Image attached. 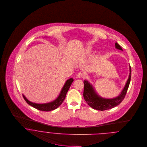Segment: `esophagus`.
Segmentation results:
<instances>
[{"instance_id": "34e87169", "label": "esophagus", "mask_w": 147, "mask_h": 147, "mask_svg": "<svg viewBox=\"0 0 147 147\" xmlns=\"http://www.w3.org/2000/svg\"><path fill=\"white\" fill-rule=\"evenodd\" d=\"M76 76H77L78 78H84L85 76V75L84 73L82 72H79L78 74Z\"/></svg>"}]
</instances>
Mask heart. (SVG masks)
<instances>
[{"instance_id":"heart-1","label":"heart","mask_w":147,"mask_h":147,"mask_svg":"<svg viewBox=\"0 0 147 147\" xmlns=\"http://www.w3.org/2000/svg\"><path fill=\"white\" fill-rule=\"evenodd\" d=\"M92 51V48L90 47H87L86 49V53H89L90 51Z\"/></svg>"}]
</instances>
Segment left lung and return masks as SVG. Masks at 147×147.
Masks as SVG:
<instances>
[{
  "mask_svg": "<svg viewBox=\"0 0 147 147\" xmlns=\"http://www.w3.org/2000/svg\"><path fill=\"white\" fill-rule=\"evenodd\" d=\"M115 47L117 49L123 50L121 46L117 42L115 43ZM129 74L124 88L119 96L113 98H105L101 97L96 93L92 85L90 84L88 80H85L84 81L83 96L86 102L93 109L101 111L112 109L121 104L125 97L131 80V68L130 65H129Z\"/></svg>",
  "mask_w": 147,
  "mask_h": 147,
  "instance_id": "left-lung-1",
  "label": "left lung"
}]
</instances>
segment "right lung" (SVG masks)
Listing matches in <instances>:
<instances>
[{"instance_id":"add662e5","label":"right lung","mask_w":147,"mask_h":147,"mask_svg":"<svg viewBox=\"0 0 147 147\" xmlns=\"http://www.w3.org/2000/svg\"><path fill=\"white\" fill-rule=\"evenodd\" d=\"M73 82H74V79L72 78H70L68 79L64 85L58 97L55 100L49 103H45V104L34 103L29 101L24 94H22V96L24 100H25V101L29 105L32 106V107L41 111H51L56 109L62 104L63 101L65 98L66 94Z\"/></svg>"}]
</instances>
